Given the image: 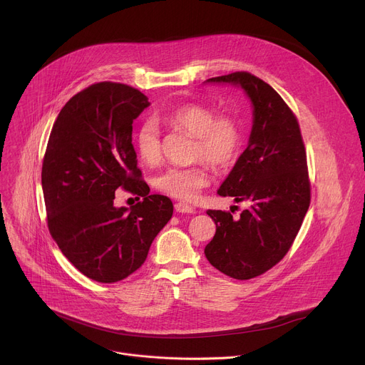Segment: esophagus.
<instances>
[{
    "instance_id": "esophagus-1",
    "label": "esophagus",
    "mask_w": 365,
    "mask_h": 365,
    "mask_svg": "<svg viewBox=\"0 0 365 365\" xmlns=\"http://www.w3.org/2000/svg\"><path fill=\"white\" fill-rule=\"evenodd\" d=\"M175 207H176V211L180 214H195L196 212V207H193L185 202H178L175 205Z\"/></svg>"
}]
</instances>
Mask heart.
Wrapping results in <instances>:
<instances>
[{
	"instance_id": "heart-1",
	"label": "heart",
	"mask_w": 365,
	"mask_h": 365,
	"mask_svg": "<svg viewBox=\"0 0 365 365\" xmlns=\"http://www.w3.org/2000/svg\"><path fill=\"white\" fill-rule=\"evenodd\" d=\"M163 120L172 128L195 137L192 150L193 160H200L187 168H168L154 180L155 187L165 195L182 200H195L211 183L210 162L215 168L234 163L242 148V131L240 123L228 114H217L202 103H183ZM135 151L138 159L148 165H158L162 159V135L154 120L141 123L135 133Z\"/></svg>"
}]
</instances>
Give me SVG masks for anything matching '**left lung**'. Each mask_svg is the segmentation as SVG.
<instances>
[{"label":"left lung","mask_w":365,"mask_h":365,"mask_svg":"<svg viewBox=\"0 0 365 365\" xmlns=\"http://www.w3.org/2000/svg\"><path fill=\"white\" fill-rule=\"evenodd\" d=\"M240 85L252 102V130L244 153L221 185V196L248 200L240 220L212 211L217 232L205 255L217 270L250 280L274 267L290 250L310 205L306 150L296 115L283 98L250 72L207 79Z\"/></svg>","instance_id":"8db88e82"}]
</instances>
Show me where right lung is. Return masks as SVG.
<instances>
[{"mask_svg":"<svg viewBox=\"0 0 365 365\" xmlns=\"http://www.w3.org/2000/svg\"><path fill=\"white\" fill-rule=\"evenodd\" d=\"M150 106L138 89L98 82L73 95L51 128L41 168L47 227L86 277L115 283L145 262L173 215L168 196L150 195L131 143L133 121ZM123 188L142 197L117 208Z\"/></svg>","mask_w":365,"mask_h":365,"instance_id":"obj_1","label":"right lung"}]
</instances>
